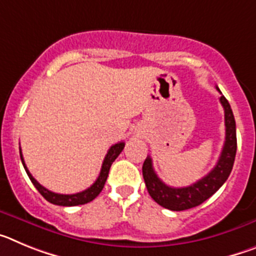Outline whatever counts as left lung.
<instances>
[{
	"mask_svg": "<svg viewBox=\"0 0 256 256\" xmlns=\"http://www.w3.org/2000/svg\"><path fill=\"white\" fill-rule=\"evenodd\" d=\"M216 90L219 91L218 87H216ZM219 100H220L222 106L224 108L226 141L223 144V148H222L218 162L204 178L192 183L191 186L180 187V188L170 187L165 184L158 177V174L155 173L152 168V160H151L150 156L144 160V166H142V174H144V180L148 194L154 198V201H156L165 209L180 212V210L198 206L205 200H208L210 196L214 195L230 177L232 168H234L237 150L236 122H234V112H232V108H230L227 98L222 94Z\"/></svg>",
	"mask_w": 256,
	"mask_h": 256,
	"instance_id": "8db88e82",
	"label": "left lung"
}]
</instances>
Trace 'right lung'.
Masks as SVG:
<instances>
[{"label":"right lung","instance_id":"add662e5","mask_svg":"<svg viewBox=\"0 0 256 256\" xmlns=\"http://www.w3.org/2000/svg\"><path fill=\"white\" fill-rule=\"evenodd\" d=\"M124 148V142H118V144H112V148H108V154H106L105 159H104L102 166H101V172L97 177L96 182L92 184L91 187H88L87 190L82 192H78V194H73V195H62V194H55V192L50 191V190L44 188L42 184L37 182V180L33 178V176L30 174V172L26 168L24 159H22V148H20V159H22V165H24V169H26V174H28L29 180H32V183L34 184L36 188L38 190L40 195L44 196L47 201H50L51 204L60 205V206H76V205H83L87 204L90 201H92L94 198H96L97 196L100 195V192L102 191L104 186H105V182L108 180V170H110V166L114 162V160L116 159L119 154L123 151Z\"/></svg>","mask_w":256,"mask_h":256}]
</instances>
